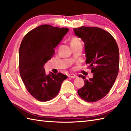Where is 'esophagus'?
Listing matches in <instances>:
<instances>
[{"mask_svg": "<svg viewBox=\"0 0 131 131\" xmlns=\"http://www.w3.org/2000/svg\"><path fill=\"white\" fill-rule=\"evenodd\" d=\"M68 77L71 78H75L77 77V76L75 75V74H69L68 75Z\"/></svg>", "mask_w": 131, "mask_h": 131, "instance_id": "esophagus-1", "label": "esophagus"}]
</instances>
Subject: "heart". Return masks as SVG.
<instances>
[{
    "mask_svg": "<svg viewBox=\"0 0 131 131\" xmlns=\"http://www.w3.org/2000/svg\"><path fill=\"white\" fill-rule=\"evenodd\" d=\"M80 43V41L76 37H74L72 38L70 40V46H75V45H77V44H78Z\"/></svg>",
    "mask_w": 131,
    "mask_h": 131,
    "instance_id": "heart-1",
    "label": "heart"
}]
</instances>
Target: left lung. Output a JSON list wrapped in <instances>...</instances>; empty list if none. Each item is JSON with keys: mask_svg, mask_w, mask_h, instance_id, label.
Returning <instances> with one entry per match:
<instances>
[{"mask_svg": "<svg viewBox=\"0 0 131 131\" xmlns=\"http://www.w3.org/2000/svg\"><path fill=\"white\" fill-rule=\"evenodd\" d=\"M76 36L84 43L86 63L93 76L84 79L85 85L78 90L81 99L94 102L109 92L117 77L119 67V48L109 32L99 27L81 26L74 28Z\"/></svg>", "mask_w": 131, "mask_h": 131, "instance_id": "1", "label": "left lung"}]
</instances>
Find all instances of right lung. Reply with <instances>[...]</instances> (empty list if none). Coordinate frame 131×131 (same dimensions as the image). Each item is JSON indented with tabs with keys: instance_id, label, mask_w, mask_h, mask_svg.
I'll return each mask as SVG.
<instances>
[{
	"instance_id": "1",
	"label": "right lung",
	"mask_w": 131,
	"mask_h": 131,
	"mask_svg": "<svg viewBox=\"0 0 131 131\" xmlns=\"http://www.w3.org/2000/svg\"><path fill=\"white\" fill-rule=\"evenodd\" d=\"M68 28L43 25L26 34L19 49V70L29 93L41 102L56 96L67 76L58 73L46 74L43 66L54 54V48L68 32Z\"/></svg>"
}]
</instances>
